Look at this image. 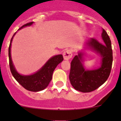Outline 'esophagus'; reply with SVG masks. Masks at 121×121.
<instances>
[{
  "instance_id": "1",
  "label": "esophagus",
  "mask_w": 121,
  "mask_h": 121,
  "mask_svg": "<svg viewBox=\"0 0 121 121\" xmlns=\"http://www.w3.org/2000/svg\"><path fill=\"white\" fill-rule=\"evenodd\" d=\"M63 56H64V59L65 60H68L70 59L72 57V53L70 50H66L65 51H64L63 53Z\"/></svg>"
}]
</instances>
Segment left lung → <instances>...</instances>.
Listing matches in <instances>:
<instances>
[{
  "instance_id": "1",
  "label": "left lung",
  "mask_w": 121,
  "mask_h": 121,
  "mask_svg": "<svg viewBox=\"0 0 121 121\" xmlns=\"http://www.w3.org/2000/svg\"><path fill=\"white\" fill-rule=\"evenodd\" d=\"M101 36L104 44L94 38L88 39L85 43L88 48L100 56V67L91 70H86L83 65L84 54L81 51L78 52L71 61L69 79L71 85L76 90L83 93L93 91L104 84L110 76L113 62L112 43L104 29Z\"/></svg>"
}]
</instances>
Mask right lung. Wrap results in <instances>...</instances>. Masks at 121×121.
<instances>
[{"mask_svg":"<svg viewBox=\"0 0 121 121\" xmlns=\"http://www.w3.org/2000/svg\"><path fill=\"white\" fill-rule=\"evenodd\" d=\"M33 22H30L21 27L18 30H21L23 27L27 26H31ZM16 32L14 34L12 38L11 39L10 44L8 48V56H9V67H10L11 72L14 79L21 84L23 88L31 91L37 92L39 91L43 90L46 87H47L49 83L52 79L53 73L56 67H57L59 64L61 62L64 60L62 54H58L54 56L51 57L47 62L44 65L36 71L35 73L31 74V75H22L19 74L16 70L14 66L13 63L11 56V46L12 42L13 39Z\"/></svg>","mask_w":121,"mask_h":121,"instance_id":"1","label":"right lung"}]
</instances>
